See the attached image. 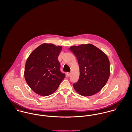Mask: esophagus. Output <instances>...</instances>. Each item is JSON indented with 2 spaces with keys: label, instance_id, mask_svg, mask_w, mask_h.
Returning a JSON list of instances; mask_svg holds the SVG:
<instances>
[{
  "label": "esophagus",
  "instance_id": "1",
  "mask_svg": "<svg viewBox=\"0 0 132 132\" xmlns=\"http://www.w3.org/2000/svg\"><path fill=\"white\" fill-rule=\"evenodd\" d=\"M67 76H68V77H69L70 76V73H69V72H68V73H67Z\"/></svg>",
  "mask_w": 132,
  "mask_h": 132
}]
</instances>
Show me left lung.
<instances>
[{
	"label": "left lung",
	"instance_id": "obj_1",
	"mask_svg": "<svg viewBox=\"0 0 132 132\" xmlns=\"http://www.w3.org/2000/svg\"><path fill=\"white\" fill-rule=\"evenodd\" d=\"M70 50L76 57L80 75L73 84L74 89L84 96L101 91L110 76V61L107 56L92 44L72 46Z\"/></svg>",
	"mask_w": 132,
	"mask_h": 132
}]
</instances>
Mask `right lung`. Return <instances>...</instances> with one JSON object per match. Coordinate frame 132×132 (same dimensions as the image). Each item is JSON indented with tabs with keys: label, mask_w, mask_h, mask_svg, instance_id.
Returning a JSON list of instances; mask_svg holds the SVG:
<instances>
[{
	"label": "right lung",
	"mask_w": 132,
	"mask_h": 132,
	"mask_svg": "<svg viewBox=\"0 0 132 132\" xmlns=\"http://www.w3.org/2000/svg\"><path fill=\"white\" fill-rule=\"evenodd\" d=\"M62 48L52 44H43L29 56L26 63L24 78L37 94L48 96L58 88L65 77L60 71L58 58Z\"/></svg>",
	"instance_id": "obj_1"
}]
</instances>
